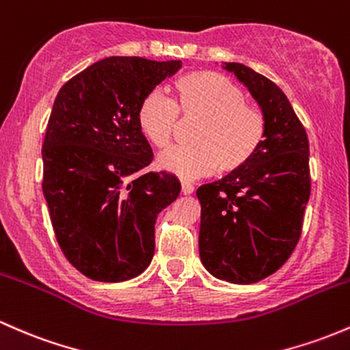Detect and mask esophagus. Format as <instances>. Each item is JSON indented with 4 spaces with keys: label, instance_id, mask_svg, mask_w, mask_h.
Instances as JSON below:
<instances>
[{
    "label": "esophagus",
    "instance_id": "1",
    "mask_svg": "<svg viewBox=\"0 0 350 350\" xmlns=\"http://www.w3.org/2000/svg\"><path fill=\"white\" fill-rule=\"evenodd\" d=\"M191 191H193V187H191L189 182H182V193L183 195H190Z\"/></svg>",
    "mask_w": 350,
    "mask_h": 350
}]
</instances>
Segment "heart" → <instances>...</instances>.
Returning <instances> with one entry per match:
<instances>
[{"instance_id":"b5f03b06","label":"heart","mask_w":350,"mask_h":350,"mask_svg":"<svg viewBox=\"0 0 350 350\" xmlns=\"http://www.w3.org/2000/svg\"><path fill=\"white\" fill-rule=\"evenodd\" d=\"M170 101L152 90L137 108L142 135L157 148L174 137L178 116L198 120L190 126L191 144L165 150L157 165L183 180L198 178L220 168L224 174L242 170L260 152L267 122L260 110L245 103V93L234 81L215 71L200 70L183 75L174 85Z\"/></svg>"}]
</instances>
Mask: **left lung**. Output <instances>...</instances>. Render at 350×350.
Listing matches in <instances>:
<instances>
[{"label": "left lung", "instance_id": "1", "mask_svg": "<svg viewBox=\"0 0 350 350\" xmlns=\"http://www.w3.org/2000/svg\"><path fill=\"white\" fill-rule=\"evenodd\" d=\"M249 88L267 122L260 152L242 170L197 190L202 205L198 252L213 277L255 284L287 262L310 197L309 140L291 101L264 75L225 63Z\"/></svg>", "mask_w": 350, "mask_h": 350}]
</instances>
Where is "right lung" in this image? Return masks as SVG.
I'll use <instances>...</instances> for the list:
<instances>
[{
	"mask_svg": "<svg viewBox=\"0 0 350 350\" xmlns=\"http://www.w3.org/2000/svg\"><path fill=\"white\" fill-rule=\"evenodd\" d=\"M180 68V59L110 56L56 95L41 150V187L59 249L88 279L129 280L152 262L157 215L182 187L167 172H145L153 152L138 129L137 108Z\"/></svg>",
	"mask_w": 350,
	"mask_h": 350,
	"instance_id": "obj_1",
	"label": "right lung"
}]
</instances>
